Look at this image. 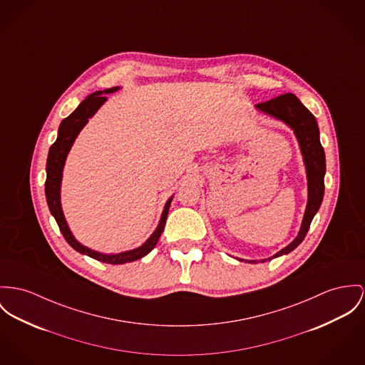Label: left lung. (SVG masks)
Here are the masks:
<instances>
[{
  "instance_id": "1",
  "label": "left lung",
  "mask_w": 365,
  "mask_h": 365,
  "mask_svg": "<svg viewBox=\"0 0 365 365\" xmlns=\"http://www.w3.org/2000/svg\"><path fill=\"white\" fill-rule=\"evenodd\" d=\"M255 108L259 110L261 113H268L279 119L293 129L303 154L306 172H307V183H309V201H307V208L304 212L300 232L289 246L282 249L281 252H277L274 257L268 258V259H272L294 250L304 240L309 232L311 221L317 214V211L319 210V205L324 198V190H325L324 176L327 169L325 153L319 141V129H318L315 116L309 113L294 94L292 93L282 94L279 97H275L269 101L257 104ZM261 261L264 262L267 259H261ZM249 262H255V261H249Z\"/></svg>"
}]
</instances>
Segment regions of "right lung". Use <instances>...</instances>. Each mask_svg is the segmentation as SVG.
<instances>
[{"instance_id": "obj_1", "label": "right lung", "mask_w": 365, "mask_h": 365, "mask_svg": "<svg viewBox=\"0 0 365 365\" xmlns=\"http://www.w3.org/2000/svg\"><path fill=\"white\" fill-rule=\"evenodd\" d=\"M119 87H111L107 88L104 91H96L93 94H90L86 100H83L79 107L71 113L68 118H65L58 129V138L56 143L50 147L48 151V158H47V179H46V198H47V204L48 208L53 214V217L56 218V224L59 226L61 233L63 235L65 240L71 245V247H73L76 252L86 254L97 261L101 262H107V264H125V262H132L136 261L141 257L147 255L151 252L161 233L164 232L165 222H167V217H168L169 207H170V201L172 197L169 198L165 204V208L163 211L160 224L157 226L155 232L150 236V239L141 245L140 247L135 249V250H129V252H119V254H103V252H94L88 247H86L83 245H81L72 235V232L69 230V226L65 221L63 212H62V207H61V180H62V169L65 165V160L66 155L73 144L75 139L78 138L79 132L83 129L84 125L87 123L88 118H91L94 113H97V110L106 103L107 97L101 96L103 93L108 94L116 91Z\"/></svg>"}]
</instances>
